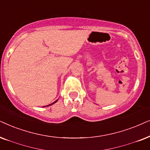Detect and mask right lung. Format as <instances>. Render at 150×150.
<instances>
[{
    "instance_id": "1",
    "label": "right lung",
    "mask_w": 150,
    "mask_h": 150,
    "mask_svg": "<svg viewBox=\"0 0 150 150\" xmlns=\"http://www.w3.org/2000/svg\"><path fill=\"white\" fill-rule=\"evenodd\" d=\"M57 101H55V102H53V103H51V104H50V105H53V103H56V102H57ZM49 105H47V106H49Z\"/></svg>"
}]
</instances>
